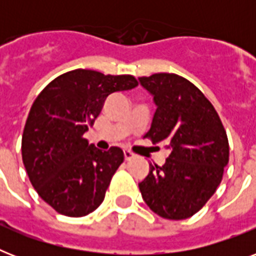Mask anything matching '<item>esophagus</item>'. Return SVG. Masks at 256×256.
Masks as SVG:
<instances>
[{
  "mask_svg": "<svg viewBox=\"0 0 256 256\" xmlns=\"http://www.w3.org/2000/svg\"><path fill=\"white\" fill-rule=\"evenodd\" d=\"M124 160H132V158H134V154H132V152H128V150H124Z\"/></svg>",
  "mask_w": 256,
  "mask_h": 256,
  "instance_id": "esophagus-1",
  "label": "esophagus"
}]
</instances>
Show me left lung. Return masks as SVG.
Here are the masks:
<instances>
[{
    "instance_id": "obj_1",
    "label": "left lung",
    "mask_w": 256,
    "mask_h": 256,
    "mask_svg": "<svg viewBox=\"0 0 256 256\" xmlns=\"http://www.w3.org/2000/svg\"><path fill=\"white\" fill-rule=\"evenodd\" d=\"M156 110L144 138L170 150L162 166L150 164L138 184L144 203L162 218H190L212 196L228 164V140L218 112L186 78L140 77Z\"/></svg>"
}]
</instances>
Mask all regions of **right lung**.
I'll return each instance as SVG.
<instances>
[{
  "instance_id": "obj_1",
  "label": "right lung",
  "mask_w": 256,
  "mask_h": 256,
  "mask_svg": "<svg viewBox=\"0 0 256 256\" xmlns=\"http://www.w3.org/2000/svg\"><path fill=\"white\" fill-rule=\"evenodd\" d=\"M138 86L132 76L77 69L52 81L32 104L22 160L38 195L66 216H85L104 202L124 152H102L84 134L110 94Z\"/></svg>"
}]
</instances>
